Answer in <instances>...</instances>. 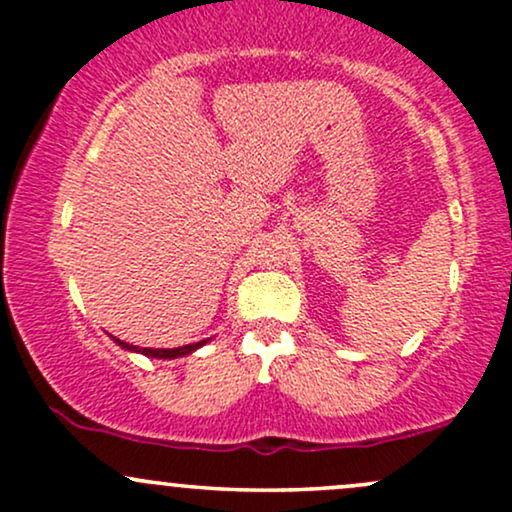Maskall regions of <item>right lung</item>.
I'll return each mask as SVG.
<instances>
[{
  "label": "right lung",
  "instance_id": "right-lung-1",
  "mask_svg": "<svg viewBox=\"0 0 512 512\" xmlns=\"http://www.w3.org/2000/svg\"><path fill=\"white\" fill-rule=\"evenodd\" d=\"M117 344L122 346V349H129V351H142V354L151 356V358H178V356H185V354H192V351L199 349L202 344H207V339L204 342H197V344H185V346H178V349H139V346H132L127 342H120V339H115Z\"/></svg>",
  "mask_w": 512,
  "mask_h": 512
}]
</instances>
